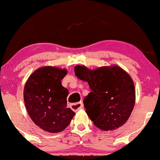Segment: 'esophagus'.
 <instances>
[{"mask_svg": "<svg viewBox=\"0 0 160 160\" xmlns=\"http://www.w3.org/2000/svg\"><path fill=\"white\" fill-rule=\"evenodd\" d=\"M71 108H72L73 111H74V112H77V111L83 108V104H82V102L73 103L71 105Z\"/></svg>", "mask_w": 160, "mask_h": 160, "instance_id": "1", "label": "esophagus"}]
</instances>
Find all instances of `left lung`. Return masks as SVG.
<instances>
[{
  "instance_id": "obj_1",
  "label": "left lung",
  "mask_w": 160,
  "mask_h": 160,
  "mask_svg": "<svg viewBox=\"0 0 160 160\" xmlns=\"http://www.w3.org/2000/svg\"><path fill=\"white\" fill-rule=\"evenodd\" d=\"M74 73L88 82L92 90L83 103L87 114L98 128L112 131L127 122L134 106L135 89L126 72L117 66L94 70L76 66Z\"/></svg>"
}]
</instances>
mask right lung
<instances>
[{
	"instance_id": "1",
	"label": "right lung",
	"mask_w": 160,
	"mask_h": 160,
	"mask_svg": "<svg viewBox=\"0 0 160 160\" xmlns=\"http://www.w3.org/2000/svg\"><path fill=\"white\" fill-rule=\"evenodd\" d=\"M66 74V69L41 67L30 75L24 87V102L30 117L49 133L63 131L75 115L67 108L68 91L61 84Z\"/></svg>"
}]
</instances>
